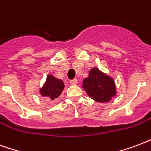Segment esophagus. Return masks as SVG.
I'll list each match as a JSON object with an SVG mask.
<instances>
[{"label":"esophagus","mask_w":151,"mask_h":151,"mask_svg":"<svg viewBox=\"0 0 151 151\" xmlns=\"http://www.w3.org/2000/svg\"><path fill=\"white\" fill-rule=\"evenodd\" d=\"M77 83H78V80H77V79H72V80H70L69 81V83L71 84V85H76V84H77Z\"/></svg>","instance_id":"1"}]
</instances>
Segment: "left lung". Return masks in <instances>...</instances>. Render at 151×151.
<instances>
[{
    "mask_svg": "<svg viewBox=\"0 0 151 151\" xmlns=\"http://www.w3.org/2000/svg\"><path fill=\"white\" fill-rule=\"evenodd\" d=\"M82 87L93 100L98 102H108L116 94V88L113 78L93 68L89 76L83 79Z\"/></svg>",
    "mask_w": 151,
    "mask_h": 151,
    "instance_id": "left-lung-1",
    "label": "left lung"
}]
</instances>
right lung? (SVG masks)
<instances>
[{"mask_svg": "<svg viewBox=\"0 0 151 151\" xmlns=\"http://www.w3.org/2000/svg\"><path fill=\"white\" fill-rule=\"evenodd\" d=\"M65 88V83L62 79H59L52 75L49 74L46 77L45 83L39 90L42 97L48 99L54 100L61 94Z\"/></svg>", "mask_w": 151, "mask_h": 151, "instance_id": "right-lung-1", "label": "right lung"}]
</instances>
